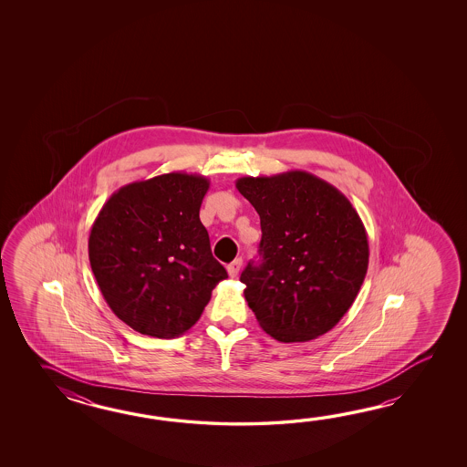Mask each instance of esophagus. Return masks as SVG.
<instances>
[{"label":"esophagus","mask_w":467,"mask_h":467,"mask_svg":"<svg viewBox=\"0 0 467 467\" xmlns=\"http://www.w3.org/2000/svg\"><path fill=\"white\" fill-rule=\"evenodd\" d=\"M240 267H242V258H235L232 264H229L227 272H229L230 277H237Z\"/></svg>","instance_id":"34e87169"}]
</instances>
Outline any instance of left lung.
<instances>
[{
  "label": "left lung",
  "instance_id": "left-lung-1",
  "mask_svg": "<svg viewBox=\"0 0 467 467\" xmlns=\"http://www.w3.org/2000/svg\"><path fill=\"white\" fill-rule=\"evenodd\" d=\"M235 187L260 217L262 262L240 275L260 327L278 342H307L336 327L368 267L366 227L348 197L292 170L242 177Z\"/></svg>",
  "mask_w": 467,
  "mask_h": 467
}]
</instances>
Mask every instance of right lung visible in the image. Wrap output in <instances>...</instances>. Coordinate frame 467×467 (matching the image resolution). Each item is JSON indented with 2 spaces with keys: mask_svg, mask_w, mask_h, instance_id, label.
Masks as SVG:
<instances>
[{
  "mask_svg": "<svg viewBox=\"0 0 467 467\" xmlns=\"http://www.w3.org/2000/svg\"><path fill=\"white\" fill-rule=\"evenodd\" d=\"M209 179L171 171L117 190L89 230L88 257L113 314L143 336L171 338L199 320L229 277L200 222Z\"/></svg>",
  "mask_w": 467,
  "mask_h": 467,
  "instance_id": "obj_1",
  "label": "right lung"
}]
</instances>
